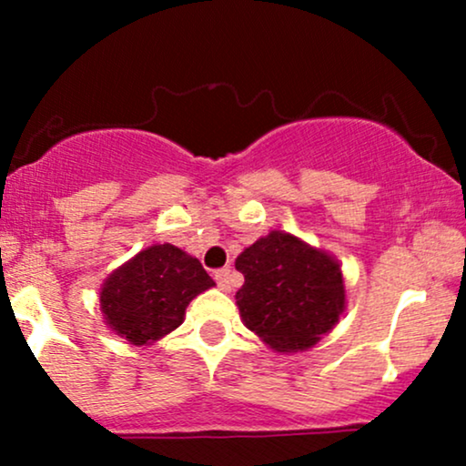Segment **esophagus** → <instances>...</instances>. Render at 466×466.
Masks as SVG:
<instances>
[{
    "label": "esophagus",
    "instance_id": "esophagus-1",
    "mask_svg": "<svg viewBox=\"0 0 466 466\" xmlns=\"http://www.w3.org/2000/svg\"><path fill=\"white\" fill-rule=\"evenodd\" d=\"M215 280H217V285L223 289V291H229V287H232V271L228 269H218V271H215Z\"/></svg>",
    "mask_w": 466,
    "mask_h": 466
}]
</instances>
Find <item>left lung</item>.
<instances>
[{
    "instance_id": "left-lung-1",
    "label": "left lung",
    "mask_w": 466,
    "mask_h": 466,
    "mask_svg": "<svg viewBox=\"0 0 466 466\" xmlns=\"http://www.w3.org/2000/svg\"><path fill=\"white\" fill-rule=\"evenodd\" d=\"M240 319L276 352H302L329 335L346 309L341 265L282 229H271L237 258Z\"/></svg>"
}]
</instances>
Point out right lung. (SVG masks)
I'll use <instances>...</instances> for the list:
<instances>
[{"mask_svg":"<svg viewBox=\"0 0 466 466\" xmlns=\"http://www.w3.org/2000/svg\"><path fill=\"white\" fill-rule=\"evenodd\" d=\"M215 287L199 258L170 243L137 251L105 278V324L131 346H151L184 322L186 307Z\"/></svg>","mask_w":466,"mask_h":466,"instance_id":"add662e5","label":"right lung"}]
</instances>
